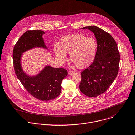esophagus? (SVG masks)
Segmentation results:
<instances>
[{"label": "esophagus", "instance_id": "obj_1", "mask_svg": "<svg viewBox=\"0 0 135 135\" xmlns=\"http://www.w3.org/2000/svg\"><path fill=\"white\" fill-rule=\"evenodd\" d=\"M75 73V72L74 71H73V70H70L69 72H68V74H69V75H74V74Z\"/></svg>", "mask_w": 135, "mask_h": 135}]
</instances>
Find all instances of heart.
Returning <instances> with one entry per match:
<instances>
[{"label": "heart", "instance_id": "heart-1", "mask_svg": "<svg viewBox=\"0 0 135 135\" xmlns=\"http://www.w3.org/2000/svg\"><path fill=\"white\" fill-rule=\"evenodd\" d=\"M98 49V43L92 37H86L80 34H68L61 40L59 46L55 44L54 52L61 63L67 60L70 54V60L80 69L90 66L94 61Z\"/></svg>", "mask_w": 135, "mask_h": 135}]
</instances>
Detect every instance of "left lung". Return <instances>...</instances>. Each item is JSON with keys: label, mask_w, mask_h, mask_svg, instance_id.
Masks as SVG:
<instances>
[{"label": "left lung", "mask_w": 135, "mask_h": 135, "mask_svg": "<svg viewBox=\"0 0 135 135\" xmlns=\"http://www.w3.org/2000/svg\"><path fill=\"white\" fill-rule=\"evenodd\" d=\"M98 43L95 58L88 68L81 73L80 91L89 97H95L104 93L115 79L119 71L120 54L112 36L103 30L89 26Z\"/></svg>", "instance_id": "1"}]
</instances>
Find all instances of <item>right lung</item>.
<instances>
[{
    "label": "right lung",
    "instance_id": "1",
    "mask_svg": "<svg viewBox=\"0 0 135 135\" xmlns=\"http://www.w3.org/2000/svg\"><path fill=\"white\" fill-rule=\"evenodd\" d=\"M45 32L41 30L27 31L19 38L13 50V63L15 74L26 91L34 98L47 101L56 98L61 93L62 79L68 75L62 68L46 65L35 75H30L23 69L22 56L26 51L34 48H48L42 37Z\"/></svg>",
    "mask_w": 135,
    "mask_h": 135
}]
</instances>
